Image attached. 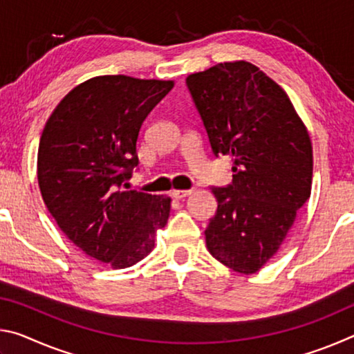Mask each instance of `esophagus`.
Here are the masks:
<instances>
[{"label": "esophagus", "mask_w": 354, "mask_h": 354, "mask_svg": "<svg viewBox=\"0 0 354 354\" xmlns=\"http://www.w3.org/2000/svg\"><path fill=\"white\" fill-rule=\"evenodd\" d=\"M192 192H194L192 189H187V190H171V196H173V198H176V200H183V198H185V196H189Z\"/></svg>", "instance_id": "esophagus-1"}]
</instances>
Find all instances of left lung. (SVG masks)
I'll list each match as a JSON object with an SVG mask.
<instances>
[{
    "label": "left lung",
    "mask_w": 354,
    "mask_h": 354,
    "mask_svg": "<svg viewBox=\"0 0 354 354\" xmlns=\"http://www.w3.org/2000/svg\"><path fill=\"white\" fill-rule=\"evenodd\" d=\"M185 84L212 154L232 158V183L211 187L218 206L205 231L207 250L234 272L256 273L310 196L308 129L283 88L250 62L217 64Z\"/></svg>",
    "instance_id": "1"
}]
</instances>
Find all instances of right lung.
Segmentation results:
<instances>
[{
	"instance_id": "1",
	"label": "right lung",
	"mask_w": 354,
	"mask_h": 354,
	"mask_svg": "<svg viewBox=\"0 0 354 354\" xmlns=\"http://www.w3.org/2000/svg\"><path fill=\"white\" fill-rule=\"evenodd\" d=\"M173 81L97 76L57 104L40 137L37 179L48 211L84 253L127 268L154 248L170 198L124 190L139 164L137 137Z\"/></svg>"
}]
</instances>
